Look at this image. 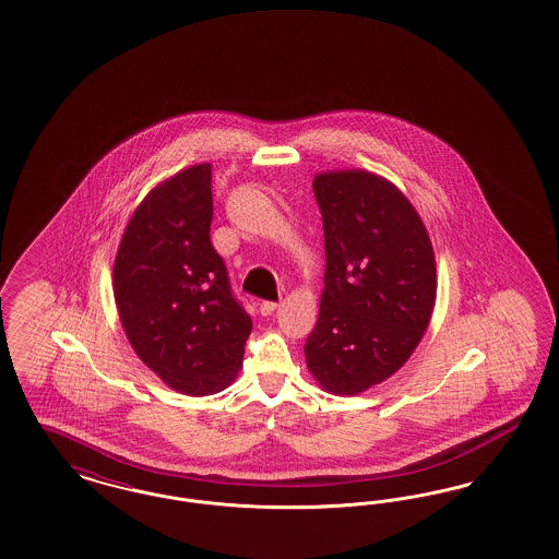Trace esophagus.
I'll return each mask as SVG.
<instances>
[{"label":"esophagus","mask_w":559,"mask_h":559,"mask_svg":"<svg viewBox=\"0 0 559 559\" xmlns=\"http://www.w3.org/2000/svg\"><path fill=\"white\" fill-rule=\"evenodd\" d=\"M277 307H280L277 302H263V305H261V314H263V317H270V314H273V312L277 310Z\"/></svg>","instance_id":"esophagus-1"}]
</instances>
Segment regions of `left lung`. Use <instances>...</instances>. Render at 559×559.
Returning a JSON list of instances; mask_svg holds the SVG:
<instances>
[{
  "label": "left lung",
  "mask_w": 559,
  "mask_h": 559,
  "mask_svg": "<svg viewBox=\"0 0 559 559\" xmlns=\"http://www.w3.org/2000/svg\"><path fill=\"white\" fill-rule=\"evenodd\" d=\"M325 275L305 356L317 385L356 395L400 371L433 317L437 267L408 197L367 169L321 171Z\"/></svg>",
  "instance_id": "obj_1"
}]
</instances>
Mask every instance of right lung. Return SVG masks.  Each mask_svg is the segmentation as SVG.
<instances>
[{
  "mask_svg": "<svg viewBox=\"0 0 559 559\" xmlns=\"http://www.w3.org/2000/svg\"><path fill=\"white\" fill-rule=\"evenodd\" d=\"M211 169H180L146 192L126 226L111 273L132 350L167 388L187 395L231 385L252 330L209 238Z\"/></svg>",
  "mask_w": 559,
  "mask_h": 559,
  "instance_id": "add662e5",
  "label": "right lung"
}]
</instances>
